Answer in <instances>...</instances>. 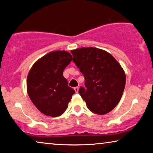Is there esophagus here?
Wrapping results in <instances>:
<instances>
[{
    "mask_svg": "<svg viewBox=\"0 0 153 153\" xmlns=\"http://www.w3.org/2000/svg\"><path fill=\"white\" fill-rule=\"evenodd\" d=\"M74 90L76 91V92H78L79 91V87H75L74 88Z\"/></svg>",
    "mask_w": 153,
    "mask_h": 153,
    "instance_id": "1",
    "label": "esophagus"
}]
</instances>
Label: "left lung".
<instances>
[{
    "label": "left lung",
    "mask_w": 153,
    "mask_h": 153,
    "mask_svg": "<svg viewBox=\"0 0 153 153\" xmlns=\"http://www.w3.org/2000/svg\"><path fill=\"white\" fill-rule=\"evenodd\" d=\"M73 61L84 75L85 86L79 93L92 112L104 115L120 101L126 74L120 64L108 52L94 47L71 51Z\"/></svg>",
    "instance_id": "obj_1"
}]
</instances>
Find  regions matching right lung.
I'll return each mask as SVG.
<instances>
[{
    "mask_svg": "<svg viewBox=\"0 0 153 153\" xmlns=\"http://www.w3.org/2000/svg\"><path fill=\"white\" fill-rule=\"evenodd\" d=\"M72 61L65 51L51 52L36 62L27 77V91L41 113L55 117L68 107L75 90L68 86L63 71Z\"/></svg>",
    "mask_w": 153,
    "mask_h": 153,
    "instance_id": "1",
    "label": "right lung"
}]
</instances>
